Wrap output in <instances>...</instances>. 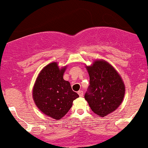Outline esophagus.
I'll return each instance as SVG.
<instances>
[{"label":"esophagus","instance_id":"esophagus-1","mask_svg":"<svg viewBox=\"0 0 148 148\" xmlns=\"http://www.w3.org/2000/svg\"><path fill=\"white\" fill-rule=\"evenodd\" d=\"M78 94L79 95V96H81V97H82V96H83V95H84V92L82 91V90H79V91H78Z\"/></svg>","mask_w":148,"mask_h":148}]
</instances>
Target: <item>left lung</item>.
I'll use <instances>...</instances> for the list:
<instances>
[{"label":"left lung","mask_w":148,"mask_h":148,"mask_svg":"<svg viewBox=\"0 0 148 148\" xmlns=\"http://www.w3.org/2000/svg\"><path fill=\"white\" fill-rule=\"evenodd\" d=\"M87 69L90 85L84 98L92 112L104 117L119 107L125 95V84L119 73L105 61H95Z\"/></svg>","instance_id":"8db88e82"}]
</instances>
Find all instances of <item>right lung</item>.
I'll list each match as a JSON object with an SVG mask.
<instances>
[{
	"mask_svg": "<svg viewBox=\"0 0 148 148\" xmlns=\"http://www.w3.org/2000/svg\"><path fill=\"white\" fill-rule=\"evenodd\" d=\"M64 70L65 67L59 69L56 62L47 65L39 73L32 91L34 101L40 110L57 120L67 113L78 97L70 82L64 80Z\"/></svg>",
	"mask_w": 148,
	"mask_h": 148,
	"instance_id": "1",
	"label": "right lung"
}]
</instances>
